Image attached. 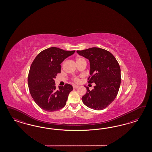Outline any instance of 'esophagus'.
Segmentation results:
<instances>
[{
    "instance_id": "34e87169",
    "label": "esophagus",
    "mask_w": 152,
    "mask_h": 152,
    "mask_svg": "<svg viewBox=\"0 0 152 152\" xmlns=\"http://www.w3.org/2000/svg\"><path fill=\"white\" fill-rule=\"evenodd\" d=\"M79 88V86H76V85L73 86V88Z\"/></svg>"
}]
</instances>
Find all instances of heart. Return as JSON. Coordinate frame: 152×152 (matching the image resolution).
<instances>
[{"label":"heart","mask_w":152,"mask_h":152,"mask_svg":"<svg viewBox=\"0 0 152 152\" xmlns=\"http://www.w3.org/2000/svg\"><path fill=\"white\" fill-rule=\"evenodd\" d=\"M85 61V60L82 58V57H79V58H77V60H76V62H77V64L78 63V62H81V61ZM72 80L74 81L75 83H78L79 82V81H80V80H79V78L77 77H74L73 78H72Z\"/></svg>","instance_id":"obj_1"}]
</instances>
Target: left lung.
I'll return each instance as SVG.
<instances>
[{
  "label": "left lung",
  "instance_id": "1",
  "mask_svg": "<svg viewBox=\"0 0 152 152\" xmlns=\"http://www.w3.org/2000/svg\"><path fill=\"white\" fill-rule=\"evenodd\" d=\"M80 55L88 58L90 64L88 83H95L94 88L82 97L83 104L88 107L100 110L105 109L114 100L119 90L121 72L115 57L104 49L92 47L77 51Z\"/></svg>",
  "mask_w": 152,
  "mask_h": 152
}]
</instances>
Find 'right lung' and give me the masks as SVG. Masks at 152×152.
<instances>
[{
  "label": "right lung",
  "instance_id": "right-lung-1",
  "mask_svg": "<svg viewBox=\"0 0 152 152\" xmlns=\"http://www.w3.org/2000/svg\"><path fill=\"white\" fill-rule=\"evenodd\" d=\"M75 51H64L50 47L41 52L33 60L28 76L29 92L34 101L42 109L55 111L64 107L72 85L56 87L54 79L61 73V64Z\"/></svg>",
  "mask_w": 152,
  "mask_h": 152
}]
</instances>
